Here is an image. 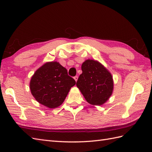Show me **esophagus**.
I'll use <instances>...</instances> for the list:
<instances>
[{
	"label": "esophagus",
	"mask_w": 152,
	"mask_h": 152,
	"mask_svg": "<svg viewBox=\"0 0 152 152\" xmlns=\"http://www.w3.org/2000/svg\"><path fill=\"white\" fill-rule=\"evenodd\" d=\"M78 76H74V79L75 80V81H76V82H77V80H78Z\"/></svg>",
	"instance_id": "obj_1"
}]
</instances>
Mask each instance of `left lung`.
<instances>
[{
  "instance_id": "8db88e82",
  "label": "left lung",
  "mask_w": 152,
  "mask_h": 152,
  "mask_svg": "<svg viewBox=\"0 0 152 152\" xmlns=\"http://www.w3.org/2000/svg\"><path fill=\"white\" fill-rule=\"evenodd\" d=\"M76 86L86 100L93 105H102L111 96L113 91L112 76L101 63L86 60L82 65Z\"/></svg>"
}]
</instances>
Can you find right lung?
Wrapping results in <instances>:
<instances>
[{
  "mask_svg": "<svg viewBox=\"0 0 152 152\" xmlns=\"http://www.w3.org/2000/svg\"><path fill=\"white\" fill-rule=\"evenodd\" d=\"M76 81L57 62L44 64L35 72L30 82L32 95L40 104L50 108L60 106Z\"/></svg>",
  "mask_w": 152,
  "mask_h": 152,
  "instance_id": "right-lung-1",
  "label": "right lung"
}]
</instances>
